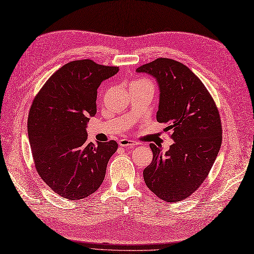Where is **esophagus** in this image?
Returning a JSON list of instances; mask_svg holds the SVG:
<instances>
[{
	"label": "esophagus",
	"instance_id": "34e87169",
	"mask_svg": "<svg viewBox=\"0 0 254 254\" xmlns=\"http://www.w3.org/2000/svg\"><path fill=\"white\" fill-rule=\"evenodd\" d=\"M119 144L120 146H123V147H128V148H132L134 147L135 143L131 140H128V139H122L119 141Z\"/></svg>",
	"mask_w": 254,
	"mask_h": 254
}]
</instances>
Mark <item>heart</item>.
Returning a JSON list of instances; mask_svg holds the SVG:
<instances>
[{
  "mask_svg": "<svg viewBox=\"0 0 254 254\" xmlns=\"http://www.w3.org/2000/svg\"><path fill=\"white\" fill-rule=\"evenodd\" d=\"M136 83H147V81H145V80H136V81H133L131 84H136Z\"/></svg>",
  "mask_w": 254,
  "mask_h": 254,
  "instance_id": "heart-1",
  "label": "heart"
}]
</instances>
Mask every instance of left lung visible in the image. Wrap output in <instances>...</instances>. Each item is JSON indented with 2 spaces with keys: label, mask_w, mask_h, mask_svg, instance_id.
<instances>
[{
  "label": "left lung",
  "mask_w": 254,
  "mask_h": 254,
  "mask_svg": "<svg viewBox=\"0 0 254 254\" xmlns=\"http://www.w3.org/2000/svg\"><path fill=\"white\" fill-rule=\"evenodd\" d=\"M136 72L154 77L159 86L157 121L172 130L168 152L150 143L153 160L143 171L150 191L166 202L192 194L207 177L222 142L221 120L207 88L180 62L160 58Z\"/></svg>",
  "instance_id": "8db88e82"
}]
</instances>
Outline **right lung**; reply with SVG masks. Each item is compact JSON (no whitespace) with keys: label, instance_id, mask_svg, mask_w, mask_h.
I'll use <instances>...</instances> for the list:
<instances>
[{"label":"right lung","instance_id":"1","mask_svg":"<svg viewBox=\"0 0 254 254\" xmlns=\"http://www.w3.org/2000/svg\"><path fill=\"white\" fill-rule=\"evenodd\" d=\"M119 67L92 60L62 66L34 98L27 133L35 168L54 192L68 200L94 193L105 180L118 143H87L86 124L95 116L97 88Z\"/></svg>","mask_w":254,"mask_h":254}]
</instances>
